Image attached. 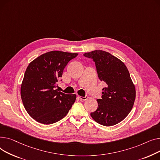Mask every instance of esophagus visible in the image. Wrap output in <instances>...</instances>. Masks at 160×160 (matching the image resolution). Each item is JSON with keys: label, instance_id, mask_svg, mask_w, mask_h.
<instances>
[{"label": "esophagus", "instance_id": "1", "mask_svg": "<svg viewBox=\"0 0 160 160\" xmlns=\"http://www.w3.org/2000/svg\"><path fill=\"white\" fill-rule=\"evenodd\" d=\"M79 98L81 99V100H82V101H85V100H87L88 98V96H84V97H82V96H79Z\"/></svg>", "mask_w": 160, "mask_h": 160}]
</instances>
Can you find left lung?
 I'll return each mask as SVG.
<instances>
[{
    "instance_id": "left-lung-1",
    "label": "left lung",
    "mask_w": 160,
    "mask_h": 160,
    "mask_svg": "<svg viewBox=\"0 0 160 160\" xmlns=\"http://www.w3.org/2000/svg\"><path fill=\"white\" fill-rule=\"evenodd\" d=\"M95 62L99 79L105 81L98 108L90 116L103 126H112L123 121L132 110L136 90L125 64L110 53L95 50L84 53Z\"/></svg>"
}]
</instances>
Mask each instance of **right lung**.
I'll return each instance as SVG.
<instances>
[{"label":"right lung","instance_id":"right-lung-1","mask_svg":"<svg viewBox=\"0 0 160 160\" xmlns=\"http://www.w3.org/2000/svg\"><path fill=\"white\" fill-rule=\"evenodd\" d=\"M78 55L52 51L40 55L27 67L21 88V99L28 114L39 123H56L72 108L76 95L65 94L56 87L64 68Z\"/></svg>","mask_w":160,"mask_h":160}]
</instances>
